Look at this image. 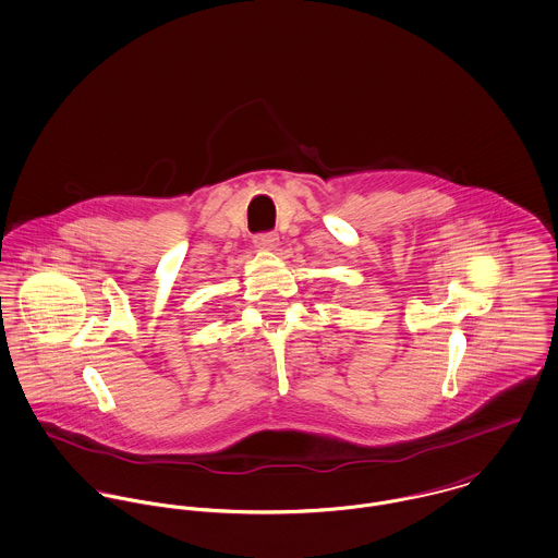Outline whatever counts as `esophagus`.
Instances as JSON below:
<instances>
[{
	"instance_id": "obj_1",
	"label": "esophagus",
	"mask_w": 558,
	"mask_h": 558,
	"mask_svg": "<svg viewBox=\"0 0 558 558\" xmlns=\"http://www.w3.org/2000/svg\"><path fill=\"white\" fill-rule=\"evenodd\" d=\"M254 244L258 246V248L271 250L276 248V244H278V235L276 233H258L256 238H254Z\"/></svg>"
}]
</instances>
